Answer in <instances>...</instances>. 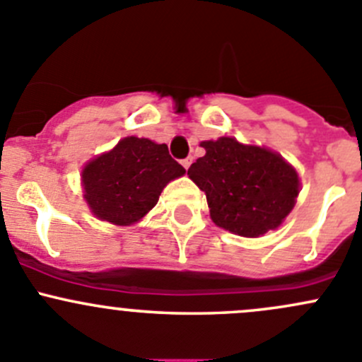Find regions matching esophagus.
I'll use <instances>...</instances> for the list:
<instances>
[{
	"mask_svg": "<svg viewBox=\"0 0 362 362\" xmlns=\"http://www.w3.org/2000/svg\"><path fill=\"white\" fill-rule=\"evenodd\" d=\"M191 164H192L191 156H189V158H185V159H182V166H184L185 170H189V166H191Z\"/></svg>",
	"mask_w": 362,
	"mask_h": 362,
	"instance_id": "1",
	"label": "esophagus"
}]
</instances>
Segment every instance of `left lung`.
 <instances>
[{
  "mask_svg": "<svg viewBox=\"0 0 362 362\" xmlns=\"http://www.w3.org/2000/svg\"><path fill=\"white\" fill-rule=\"evenodd\" d=\"M202 147L206 154L187 175L206 194L211 221L245 238L279 228L299 194L298 171L276 152L236 138L202 141Z\"/></svg>",
  "mask_w": 362,
  "mask_h": 362,
  "instance_id": "8db88e82",
  "label": "left lung"
}]
</instances>
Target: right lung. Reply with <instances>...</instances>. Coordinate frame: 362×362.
<instances>
[{
	"mask_svg": "<svg viewBox=\"0 0 362 362\" xmlns=\"http://www.w3.org/2000/svg\"><path fill=\"white\" fill-rule=\"evenodd\" d=\"M184 173L164 144L127 136L83 166V199L101 221L131 226L158 204L168 182Z\"/></svg>",
	"mask_w": 362,
	"mask_h": 362,
	"instance_id": "right-lung-1",
	"label": "right lung"
}]
</instances>
